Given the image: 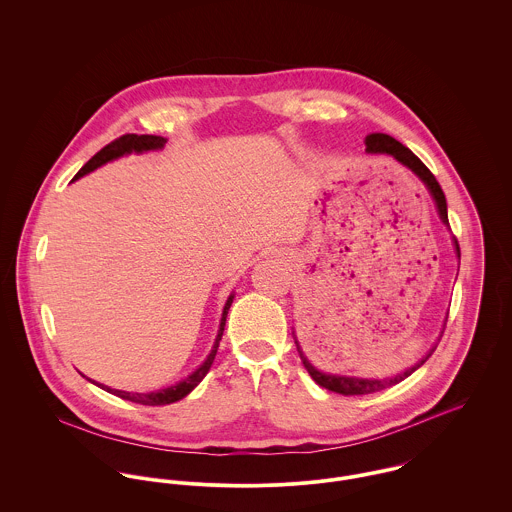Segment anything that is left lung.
Wrapping results in <instances>:
<instances>
[{
  "mask_svg": "<svg viewBox=\"0 0 512 512\" xmlns=\"http://www.w3.org/2000/svg\"><path fill=\"white\" fill-rule=\"evenodd\" d=\"M365 145H367V153H381V155H391V157H395L400 165H404L406 169H410V171L414 172L424 184H426V188L430 190V194H432V198H434V202H436V208H438V214H440V220L448 226L450 222H448V204H446V196H444V190H442V186L438 184V180H436V176L432 174V172L428 171V167L408 149V147H404L402 143H398L395 137H391V135H385V133H371V135H367L365 137ZM455 243V251H457V257H459V243H457V239L454 237ZM296 343V349H298V353H300V359H302V363H304V367H306V371L310 373V377L320 385V387H324V389H328V391H332V393H340L343 397H353V395H371V393H377V391H383V389H389V387H393V385H397L400 381H404L408 375H412L418 367H422L426 361H428V357L434 353V349H436V345L416 363V365H412L410 369H406L404 373H400L397 377H389V379H359V377H347V375H330V373H322V371H318L308 359H306V355L302 353V349H300V345H298V341L294 340Z\"/></svg>",
  "mask_w": 512,
  "mask_h": 512,
  "instance_id": "8db88e82",
  "label": "left lung"
}]
</instances>
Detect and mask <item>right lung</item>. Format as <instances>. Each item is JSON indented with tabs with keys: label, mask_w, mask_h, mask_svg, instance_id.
<instances>
[{
	"label": "right lung",
	"mask_w": 512,
	"mask_h": 512,
	"mask_svg": "<svg viewBox=\"0 0 512 512\" xmlns=\"http://www.w3.org/2000/svg\"><path fill=\"white\" fill-rule=\"evenodd\" d=\"M167 143L165 137H159V135H135V133H127V135H121L117 137L115 141H112L110 145H106L104 149H100L80 171L76 172L74 180L88 174V172L96 171L98 167L119 159L123 155H129V153H145V151H155V149H163ZM233 302V294L229 296L226 306H224V312H222V322H220V330H218V338L214 341V347L210 351V355L206 357V361L192 373L188 375L184 381L167 387V389H161V391H155V393H127V391H117V389H110L106 385H100L96 383L100 389L112 393L115 397L123 398V400H131V402H137V404H145V406H163V404H171L176 402L180 398L186 397L204 377L206 373L210 371L214 359H216V353H218V347H220V340L224 336V328H226V318H228L229 306ZM92 381V379H88ZM94 383V381H92Z\"/></svg>",
	"instance_id": "add662e5"
}]
</instances>
